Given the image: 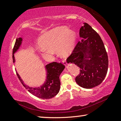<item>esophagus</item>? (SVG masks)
Listing matches in <instances>:
<instances>
[{"label":"esophagus","mask_w":121,"mask_h":121,"mask_svg":"<svg viewBox=\"0 0 121 121\" xmlns=\"http://www.w3.org/2000/svg\"><path fill=\"white\" fill-rule=\"evenodd\" d=\"M62 62H63V64H64V65H65V66H66V65H67V62H66V61H63Z\"/></svg>","instance_id":"1"}]
</instances>
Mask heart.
Returning <instances> with one entry per match:
<instances>
[{
  "label": "heart",
  "mask_w": 121,
  "mask_h": 121,
  "mask_svg": "<svg viewBox=\"0 0 121 121\" xmlns=\"http://www.w3.org/2000/svg\"><path fill=\"white\" fill-rule=\"evenodd\" d=\"M76 35L73 30L65 26L57 27L40 36L38 40V45L45 51L57 49L61 57H66L73 50L76 43Z\"/></svg>",
  "instance_id": "1"
}]
</instances>
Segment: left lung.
I'll use <instances>...</instances> for the list:
<instances>
[{
	"label": "left lung",
	"instance_id": "obj_1",
	"mask_svg": "<svg viewBox=\"0 0 121 121\" xmlns=\"http://www.w3.org/2000/svg\"><path fill=\"white\" fill-rule=\"evenodd\" d=\"M80 30L78 41L72 53L67 59L80 67V74L75 78L80 87L87 89L96 87L102 83L108 68V57L100 36L87 23Z\"/></svg>",
	"mask_w": 121,
	"mask_h": 121
}]
</instances>
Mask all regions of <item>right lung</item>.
<instances>
[{"mask_svg":"<svg viewBox=\"0 0 121 121\" xmlns=\"http://www.w3.org/2000/svg\"><path fill=\"white\" fill-rule=\"evenodd\" d=\"M22 38H17L13 49V61L15 62L14 54L18 51L22 43ZM47 72V76L46 81L41 87L37 88L30 87L25 85L21 78L19 75L17 73L21 83L28 91L35 96L43 99H49L54 97L58 94L60 89V81L59 76L65 68V66L61 63L53 62L45 66Z\"/></svg>","mask_w":121,"mask_h":121,"instance_id":"1","label":"right lung"}]
</instances>
